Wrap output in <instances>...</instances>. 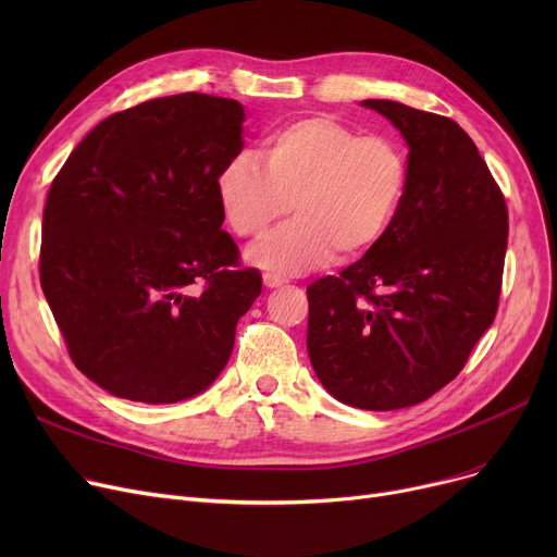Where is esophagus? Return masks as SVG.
Wrapping results in <instances>:
<instances>
[{"label": "esophagus", "instance_id": "34e87169", "mask_svg": "<svg viewBox=\"0 0 557 557\" xmlns=\"http://www.w3.org/2000/svg\"><path fill=\"white\" fill-rule=\"evenodd\" d=\"M282 284H284L282 277H277V275H273V273H263V286H267V288H277V286H282Z\"/></svg>", "mask_w": 557, "mask_h": 557}]
</instances>
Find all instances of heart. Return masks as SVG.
Instances as JSON below:
<instances>
[{"label":"heart","mask_w":557,"mask_h":557,"mask_svg":"<svg viewBox=\"0 0 557 557\" xmlns=\"http://www.w3.org/2000/svg\"><path fill=\"white\" fill-rule=\"evenodd\" d=\"M261 166L250 156L227 160L214 181L223 219L244 239H263L294 208L290 223L248 252L273 275L323 267L334 252L357 259L386 237L408 185L401 146L359 135L330 116L290 122L261 141Z\"/></svg>","instance_id":"heart-1"}]
</instances>
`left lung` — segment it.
<instances>
[{"label": "left lung", "instance_id": "1", "mask_svg": "<svg viewBox=\"0 0 557 557\" xmlns=\"http://www.w3.org/2000/svg\"><path fill=\"white\" fill-rule=\"evenodd\" d=\"M408 146V185L386 237L338 277L307 286V349L338 401L416 406L447 386L494 323L508 246L506 200L449 116L366 99Z\"/></svg>", "mask_w": 557, "mask_h": 557}]
</instances>
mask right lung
I'll use <instances>...</instances> for the list:
<instances>
[{
	"instance_id": "1",
	"label": "right lung",
	"mask_w": 557,
	"mask_h": 557,
	"mask_svg": "<svg viewBox=\"0 0 557 557\" xmlns=\"http://www.w3.org/2000/svg\"><path fill=\"white\" fill-rule=\"evenodd\" d=\"M244 120L223 97L146 101L87 133L51 183L40 284L72 361L114 397L173 404L210 388L261 294L214 191Z\"/></svg>"
}]
</instances>
